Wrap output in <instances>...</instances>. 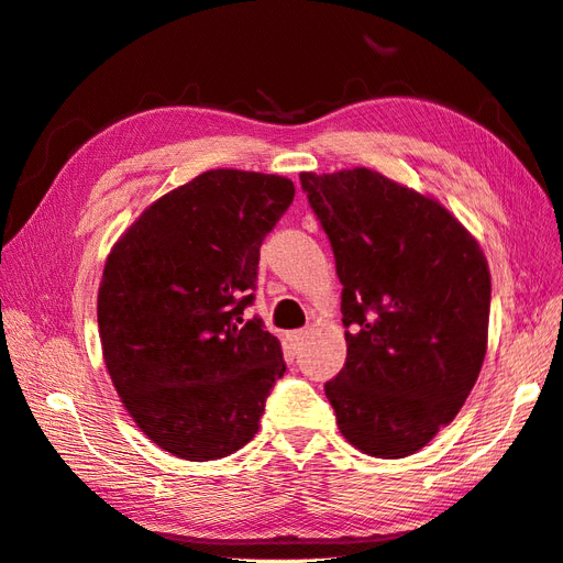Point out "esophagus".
<instances>
[{"instance_id": "obj_1", "label": "esophagus", "mask_w": 563, "mask_h": 563, "mask_svg": "<svg viewBox=\"0 0 563 563\" xmlns=\"http://www.w3.org/2000/svg\"><path fill=\"white\" fill-rule=\"evenodd\" d=\"M310 335V331H305V329H300V331H294V333H288V340H291V345H302V340Z\"/></svg>"}]
</instances>
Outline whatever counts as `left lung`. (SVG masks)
I'll list each match as a JSON object with an SVG mask.
<instances>
[{"label":"left lung","instance_id":"obj_1","mask_svg":"<svg viewBox=\"0 0 563 563\" xmlns=\"http://www.w3.org/2000/svg\"><path fill=\"white\" fill-rule=\"evenodd\" d=\"M343 284L347 360L323 385L338 428L376 457L430 444L479 376L490 275L467 230L371 168L300 174Z\"/></svg>","mask_w":563,"mask_h":563}]
</instances>
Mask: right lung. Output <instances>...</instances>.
<instances>
[{
	"label": "right lung",
	"instance_id": "obj_1",
	"mask_svg": "<svg viewBox=\"0 0 563 563\" xmlns=\"http://www.w3.org/2000/svg\"><path fill=\"white\" fill-rule=\"evenodd\" d=\"M288 178L216 168L152 203L108 255L98 291L106 366L135 424L185 460L225 457L258 432L286 371L255 300Z\"/></svg>",
	"mask_w": 563,
	"mask_h": 563
}]
</instances>
